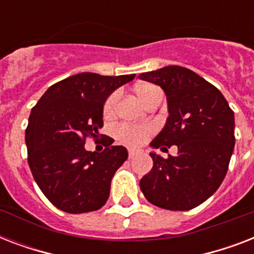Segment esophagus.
Here are the masks:
<instances>
[{"instance_id": "esophagus-1", "label": "esophagus", "mask_w": 254, "mask_h": 254, "mask_svg": "<svg viewBox=\"0 0 254 254\" xmlns=\"http://www.w3.org/2000/svg\"><path fill=\"white\" fill-rule=\"evenodd\" d=\"M135 154H137V151H135L134 149H129V159L134 158Z\"/></svg>"}]
</instances>
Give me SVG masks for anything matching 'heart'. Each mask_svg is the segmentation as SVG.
<instances>
[{
    "label": "heart",
    "mask_w": 254,
    "mask_h": 254,
    "mask_svg": "<svg viewBox=\"0 0 254 254\" xmlns=\"http://www.w3.org/2000/svg\"><path fill=\"white\" fill-rule=\"evenodd\" d=\"M155 91H158V88L154 87V85L145 84L141 85L137 89V95H138L139 100L145 104L146 100L149 99V96ZM117 101H119V93L115 92L108 97L105 104H104V116L108 117V116H112L115 113ZM151 131H153L151 127H120L117 129V135L123 142L131 145V146H138V145H142L146 141L147 137L151 134Z\"/></svg>",
    "instance_id": "heart-1"
}]
</instances>
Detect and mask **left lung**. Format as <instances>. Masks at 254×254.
Returning <instances> with one entry per match:
<instances>
[{
    "label": "left lung",
    "instance_id": "obj_1",
    "mask_svg": "<svg viewBox=\"0 0 254 254\" xmlns=\"http://www.w3.org/2000/svg\"><path fill=\"white\" fill-rule=\"evenodd\" d=\"M166 93L169 117L150 142L178 154L163 158L150 153L153 169L139 181L151 204L170 211H189L215 193L235 147V115L219 89L193 71L169 65L139 75Z\"/></svg>",
    "mask_w": 254,
    "mask_h": 254
}]
</instances>
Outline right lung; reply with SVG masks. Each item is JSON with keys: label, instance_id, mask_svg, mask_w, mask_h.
<instances>
[{"label": "right lung", "instance_id": "obj_1", "mask_svg": "<svg viewBox=\"0 0 254 254\" xmlns=\"http://www.w3.org/2000/svg\"><path fill=\"white\" fill-rule=\"evenodd\" d=\"M134 76L77 73L51 85L31 109L25 137L27 162L57 208L84 213L107 203L112 178L127 159V150L107 142L101 153L88 151L85 138H96L103 127L108 96Z\"/></svg>", "mask_w": 254, "mask_h": 254}]
</instances>
